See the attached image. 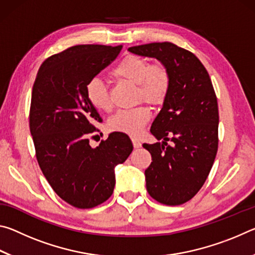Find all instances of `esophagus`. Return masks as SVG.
I'll use <instances>...</instances> for the list:
<instances>
[{
  "label": "esophagus",
  "mask_w": 255,
  "mask_h": 255,
  "mask_svg": "<svg viewBox=\"0 0 255 255\" xmlns=\"http://www.w3.org/2000/svg\"><path fill=\"white\" fill-rule=\"evenodd\" d=\"M131 141H132V145H133V147H135V148H139L140 146H141L140 141L138 140V139H135V138H132Z\"/></svg>",
  "instance_id": "obj_1"
}]
</instances>
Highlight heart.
Segmentation results:
<instances>
[{
	"instance_id": "1",
	"label": "heart",
	"mask_w": 255,
	"mask_h": 255,
	"mask_svg": "<svg viewBox=\"0 0 255 255\" xmlns=\"http://www.w3.org/2000/svg\"><path fill=\"white\" fill-rule=\"evenodd\" d=\"M118 81L136 84V101H145L152 106H159L165 101L171 88V74L161 63L152 64L148 59L136 55H128L120 60L111 72ZM89 102L100 111L112 109L109 90L100 80L93 79L85 86ZM150 117L146 106H138L133 109L119 110L108 120V128L111 131H119L130 136H137Z\"/></svg>"
}]
</instances>
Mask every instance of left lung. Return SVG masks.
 <instances>
[{
	"mask_svg": "<svg viewBox=\"0 0 255 255\" xmlns=\"http://www.w3.org/2000/svg\"><path fill=\"white\" fill-rule=\"evenodd\" d=\"M128 50L156 58L171 74L169 94L150 127L152 135L163 141L143 144L153 161L145 179L153 199L167 206L182 205L204 185L217 154L219 116L213 83L197 56L172 42Z\"/></svg>",
	"mask_w": 255,
	"mask_h": 255,
	"instance_id": "1",
	"label": "left lung"
}]
</instances>
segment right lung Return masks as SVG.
Masks as SVG:
<instances>
[{"mask_svg": "<svg viewBox=\"0 0 255 255\" xmlns=\"http://www.w3.org/2000/svg\"><path fill=\"white\" fill-rule=\"evenodd\" d=\"M123 46L77 45L47 58L34 80L29 125L36 157L54 191L80 209L101 205L116 184L115 167L132 152L130 138L111 132L96 148L90 135L102 119L85 86ZM94 137V136H92Z\"/></svg>", "mask_w": 255, "mask_h": 255, "instance_id": "1", "label": "right lung"}]
</instances>
